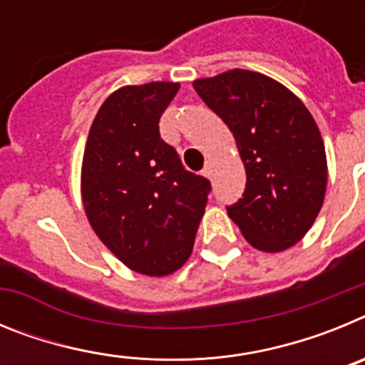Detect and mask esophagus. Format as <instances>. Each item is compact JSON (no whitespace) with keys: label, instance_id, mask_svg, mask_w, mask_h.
Instances as JSON below:
<instances>
[{"label":"esophagus","instance_id":"34e87169","mask_svg":"<svg viewBox=\"0 0 365 365\" xmlns=\"http://www.w3.org/2000/svg\"><path fill=\"white\" fill-rule=\"evenodd\" d=\"M202 175L205 177H212V164L206 163L205 168H202Z\"/></svg>","mask_w":365,"mask_h":365}]
</instances>
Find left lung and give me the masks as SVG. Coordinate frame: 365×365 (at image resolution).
<instances>
[{
  "label": "left lung",
  "instance_id": "8db88e82",
  "mask_svg": "<svg viewBox=\"0 0 365 365\" xmlns=\"http://www.w3.org/2000/svg\"><path fill=\"white\" fill-rule=\"evenodd\" d=\"M193 89L234 133L245 164L243 197L227 206L232 221L263 252L298 243L327 186L324 140L309 109L282 83L254 71L195 80Z\"/></svg>",
  "mask_w": 365,
  "mask_h": 365
}]
</instances>
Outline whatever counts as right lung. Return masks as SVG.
Returning a JSON list of instances; mask_svg holds the SVG:
<instances>
[{
    "label": "right lung",
    "instance_id": "add662e5",
    "mask_svg": "<svg viewBox=\"0 0 365 365\" xmlns=\"http://www.w3.org/2000/svg\"><path fill=\"white\" fill-rule=\"evenodd\" d=\"M177 91L173 82L115 91L96 113L83 151L82 197L93 230L146 276L185 265L212 190L160 138V115Z\"/></svg>",
    "mask_w": 365,
    "mask_h": 365
}]
</instances>
